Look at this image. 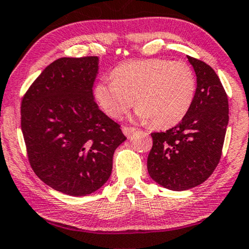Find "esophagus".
<instances>
[{
	"instance_id": "34e87169",
	"label": "esophagus",
	"mask_w": 249,
	"mask_h": 249,
	"mask_svg": "<svg viewBox=\"0 0 249 249\" xmlns=\"http://www.w3.org/2000/svg\"><path fill=\"white\" fill-rule=\"evenodd\" d=\"M122 129H123V133L126 136H127V138H129V136H131L133 133L136 131L135 127H129V126H123V128Z\"/></svg>"
}]
</instances>
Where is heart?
Segmentation results:
<instances>
[{
    "mask_svg": "<svg viewBox=\"0 0 249 249\" xmlns=\"http://www.w3.org/2000/svg\"><path fill=\"white\" fill-rule=\"evenodd\" d=\"M196 91L193 70L187 63L169 59H136L122 63L113 78L94 87V98L108 116L120 118L135 105L142 121L156 127L179 123L190 110Z\"/></svg>",
    "mask_w": 249,
    "mask_h": 249,
    "instance_id": "b5f03b06",
    "label": "heart"
}]
</instances>
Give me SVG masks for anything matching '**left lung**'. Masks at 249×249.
Segmentation results:
<instances>
[{
	"mask_svg": "<svg viewBox=\"0 0 249 249\" xmlns=\"http://www.w3.org/2000/svg\"><path fill=\"white\" fill-rule=\"evenodd\" d=\"M197 80L193 104L180 123L151 133L150 177L171 191H185L211 176L222 155L229 121L228 96L219 76L201 59L187 56Z\"/></svg>",
	"mask_w": 249,
	"mask_h": 249,
	"instance_id": "8db88e82",
	"label": "left lung"
}]
</instances>
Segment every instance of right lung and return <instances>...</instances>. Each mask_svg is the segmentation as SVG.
<instances>
[{
  "label": "right lung",
  "instance_id": "right-lung-1",
  "mask_svg": "<svg viewBox=\"0 0 249 249\" xmlns=\"http://www.w3.org/2000/svg\"><path fill=\"white\" fill-rule=\"evenodd\" d=\"M97 73V56L58 58L21 100V129L34 173L72 196L91 194L106 183L115 150L126 140L121 125L93 99Z\"/></svg>",
  "mask_w": 249,
  "mask_h": 249
}]
</instances>
